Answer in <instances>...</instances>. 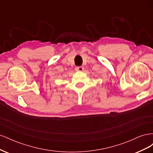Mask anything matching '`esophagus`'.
<instances>
[{
    "mask_svg": "<svg viewBox=\"0 0 153 153\" xmlns=\"http://www.w3.org/2000/svg\"><path fill=\"white\" fill-rule=\"evenodd\" d=\"M84 67L82 66H76L75 68V70L76 71H82L83 70H84Z\"/></svg>",
    "mask_w": 153,
    "mask_h": 153,
    "instance_id": "obj_1",
    "label": "esophagus"
}]
</instances>
